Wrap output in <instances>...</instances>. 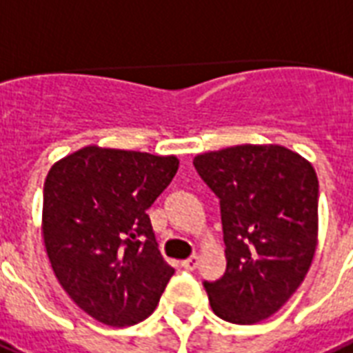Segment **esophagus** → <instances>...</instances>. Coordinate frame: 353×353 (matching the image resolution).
<instances>
[{"mask_svg":"<svg viewBox=\"0 0 353 353\" xmlns=\"http://www.w3.org/2000/svg\"><path fill=\"white\" fill-rule=\"evenodd\" d=\"M196 265H199V256H196V254H193V256H190V258L182 261V267H184L185 270H195Z\"/></svg>","mask_w":353,"mask_h":353,"instance_id":"esophagus-1","label":"esophagus"}]
</instances>
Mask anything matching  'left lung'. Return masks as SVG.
I'll return each mask as SVG.
<instances>
[{"label": "left lung", "instance_id": "obj_1", "mask_svg": "<svg viewBox=\"0 0 353 353\" xmlns=\"http://www.w3.org/2000/svg\"><path fill=\"white\" fill-rule=\"evenodd\" d=\"M221 202L226 270L204 281L217 316L254 324L274 315L304 281L319 234V179L281 145H236L193 160Z\"/></svg>", "mask_w": 353, "mask_h": 353}]
</instances>
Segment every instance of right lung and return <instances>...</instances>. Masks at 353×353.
<instances>
[{
    "label": "right lung",
    "mask_w": 353,
    "mask_h": 353,
    "mask_svg": "<svg viewBox=\"0 0 353 353\" xmlns=\"http://www.w3.org/2000/svg\"><path fill=\"white\" fill-rule=\"evenodd\" d=\"M176 169V157L95 145L49 169L42 212L48 258L70 299L106 326L145 321L174 274L147 210Z\"/></svg>",
    "instance_id": "add662e5"
}]
</instances>
